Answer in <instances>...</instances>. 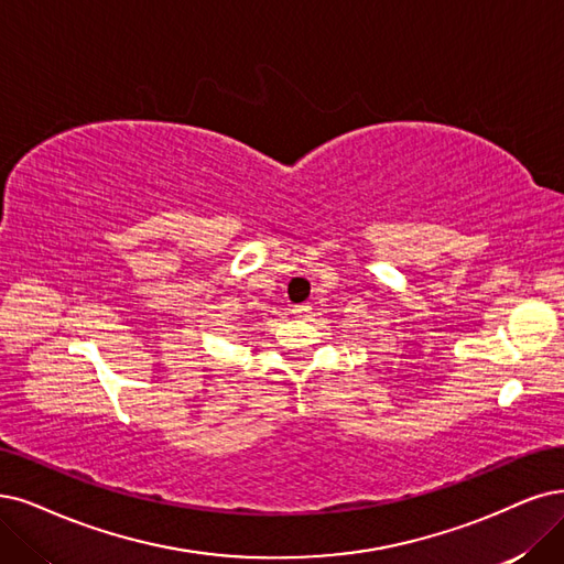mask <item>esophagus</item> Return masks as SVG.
Instances as JSON below:
<instances>
[{
	"label": "esophagus",
	"mask_w": 564,
	"mask_h": 564,
	"mask_svg": "<svg viewBox=\"0 0 564 564\" xmlns=\"http://www.w3.org/2000/svg\"><path fill=\"white\" fill-rule=\"evenodd\" d=\"M311 311V306L308 304H297L295 308H293V314H300V316H304V314H308Z\"/></svg>",
	"instance_id": "esophagus-1"
}]
</instances>
